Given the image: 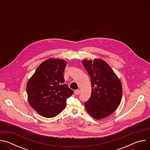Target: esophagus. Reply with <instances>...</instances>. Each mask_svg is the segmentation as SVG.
<instances>
[{"instance_id": "34e87169", "label": "esophagus", "mask_w": 150, "mask_h": 150, "mask_svg": "<svg viewBox=\"0 0 150 150\" xmlns=\"http://www.w3.org/2000/svg\"><path fill=\"white\" fill-rule=\"evenodd\" d=\"M80 93H81V91H80L79 90H75V91H74V93H75V94H76V95H79Z\"/></svg>"}]
</instances>
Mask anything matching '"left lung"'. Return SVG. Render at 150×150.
Instances as JSON below:
<instances>
[{"mask_svg": "<svg viewBox=\"0 0 150 150\" xmlns=\"http://www.w3.org/2000/svg\"><path fill=\"white\" fill-rule=\"evenodd\" d=\"M83 65L91 78V95L85 102V108L94 119L100 120L112 114L118 108L122 97L119 78L104 60L83 59Z\"/></svg>", "mask_w": 150, "mask_h": 150, "instance_id": "obj_1", "label": "left lung"}]
</instances>
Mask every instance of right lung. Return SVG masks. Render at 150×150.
Segmentation results:
<instances>
[{"label": "right lung", "mask_w": 150, "mask_h": 150, "mask_svg": "<svg viewBox=\"0 0 150 150\" xmlns=\"http://www.w3.org/2000/svg\"><path fill=\"white\" fill-rule=\"evenodd\" d=\"M63 59L50 58L42 62L27 84L28 100L39 115L51 118L65 109L67 100L74 91L64 83L67 67Z\"/></svg>", "instance_id": "right-lung-1"}]
</instances>
